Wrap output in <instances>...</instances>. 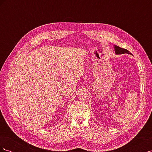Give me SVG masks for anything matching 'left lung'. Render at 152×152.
Listing matches in <instances>:
<instances>
[{"mask_svg": "<svg viewBox=\"0 0 152 152\" xmlns=\"http://www.w3.org/2000/svg\"><path fill=\"white\" fill-rule=\"evenodd\" d=\"M114 48H115V51L116 54H125V53L132 54L131 53L129 52L128 50L121 48L120 47L117 46V45H114Z\"/></svg>", "mask_w": 152, "mask_h": 152, "instance_id": "8db88e82", "label": "left lung"}]
</instances>
